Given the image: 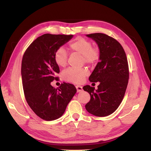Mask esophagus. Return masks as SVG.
Listing matches in <instances>:
<instances>
[{
	"label": "esophagus",
	"mask_w": 151,
	"mask_h": 151,
	"mask_svg": "<svg viewBox=\"0 0 151 151\" xmlns=\"http://www.w3.org/2000/svg\"><path fill=\"white\" fill-rule=\"evenodd\" d=\"M76 90H77V92H81L83 90L82 86H79V85L76 86Z\"/></svg>",
	"instance_id": "34e87169"
}]
</instances>
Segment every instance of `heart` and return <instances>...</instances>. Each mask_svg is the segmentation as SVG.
Returning a JSON list of instances; mask_svg holds the SVG:
<instances>
[{
	"label": "heart",
	"mask_w": 151,
	"mask_h": 151,
	"mask_svg": "<svg viewBox=\"0 0 151 151\" xmlns=\"http://www.w3.org/2000/svg\"><path fill=\"white\" fill-rule=\"evenodd\" d=\"M70 49L81 54L83 61L89 64H95L97 62L100 56L99 50L93 47L90 41L84 37H78L71 41L69 45ZM67 51L63 47H60L54 53V61L56 65L61 67H65L67 63ZM89 75V71L86 68H70L66 69L63 73V78L66 81L73 83H81L86 76Z\"/></svg>",
	"instance_id": "1"
}]
</instances>
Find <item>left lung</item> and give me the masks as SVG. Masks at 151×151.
I'll return each instance as SVG.
<instances>
[{"label": "left lung", "instance_id": "1", "mask_svg": "<svg viewBox=\"0 0 151 151\" xmlns=\"http://www.w3.org/2000/svg\"><path fill=\"white\" fill-rule=\"evenodd\" d=\"M86 36L97 43L100 51V61L89 81L100 84L96 90L89 85L83 87L91 97L85 107L95 116H108L117 110L126 91L129 78L127 56L121 45L106 34L95 33Z\"/></svg>", "mask_w": 151, "mask_h": 151}]
</instances>
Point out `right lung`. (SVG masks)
<instances>
[{
    "mask_svg": "<svg viewBox=\"0 0 151 151\" xmlns=\"http://www.w3.org/2000/svg\"><path fill=\"white\" fill-rule=\"evenodd\" d=\"M73 37V35L43 34L30 45L22 57L21 76L25 99L34 113L45 121L62 116L76 92L75 86L68 83L58 88L50 84L57 79L56 74L60 73L54 53Z\"/></svg>",
    "mask_w": 151,
    "mask_h": 151,
    "instance_id": "obj_1",
    "label": "right lung"
}]
</instances>
